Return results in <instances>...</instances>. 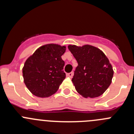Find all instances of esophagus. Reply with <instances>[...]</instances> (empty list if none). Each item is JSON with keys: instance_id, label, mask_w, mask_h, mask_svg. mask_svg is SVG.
<instances>
[{"instance_id": "34e87169", "label": "esophagus", "mask_w": 134, "mask_h": 134, "mask_svg": "<svg viewBox=\"0 0 134 134\" xmlns=\"http://www.w3.org/2000/svg\"><path fill=\"white\" fill-rule=\"evenodd\" d=\"M73 75H74L73 72H69V73L67 74V76L69 77V78H72V76H73Z\"/></svg>"}]
</instances>
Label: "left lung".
Wrapping results in <instances>:
<instances>
[{"label":"left lung","instance_id":"obj_1","mask_svg":"<svg viewBox=\"0 0 134 134\" xmlns=\"http://www.w3.org/2000/svg\"><path fill=\"white\" fill-rule=\"evenodd\" d=\"M78 62L72 82L85 98H95L106 91L111 83L113 70L108 58L99 48L90 44L68 46Z\"/></svg>","mask_w":134,"mask_h":134}]
</instances>
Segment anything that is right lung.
<instances>
[{"label": "right lung", "instance_id": "1", "mask_svg": "<svg viewBox=\"0 0 134 134\" xmlns=\"http://www.w3.org/2000/svg\"><path fill=\"white\" fill-rule=\"evenodd\" d=\"M65 46L47 44L37 48L26 60L23 76L26 86L36 97L46 98L54 94L65 78L62 56Z\"/></svg>", "mask_w": 134, "mask_h": 134}]
</instances>
